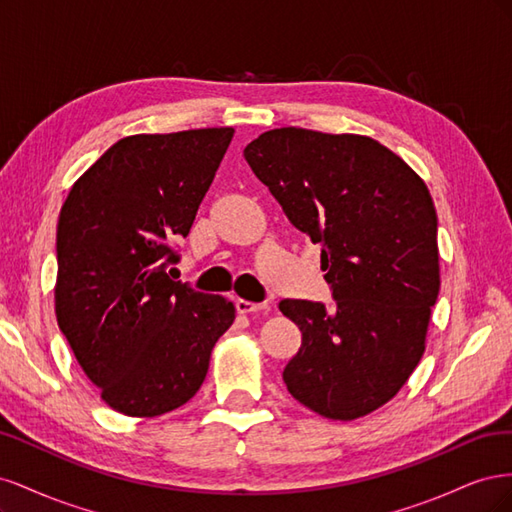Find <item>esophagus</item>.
Masks as SVG:
<instances>
[{
  "instance_id": "esophagus-1",
  "label": "esophagus",
  "mask_w": 512,
  "mask_h": 512,
  "mask_svg": "<svg viewBox=\"0 0 512 512\" xmlns=\"http://www.w3.org/2000/svg\"><path fill=\"white\" fill-rule=\"evenodd\" d=\"M235 307H237L239 314H256V312H262V309H267V305L252 303V301H245V299H237Z\"/></svg>"
}]
</instances>
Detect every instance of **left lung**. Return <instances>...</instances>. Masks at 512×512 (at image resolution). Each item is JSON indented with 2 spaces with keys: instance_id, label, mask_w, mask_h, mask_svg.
<instances>
[{
  "instance_id": "obj_1",
  "label": "left lung",
  "mask_w": 512,
  "mask_h": 512,
  "mask_svg": "<svg viewBox=\"0 0 512 512\" xmlns=\"http://www.w3.org/2000/svg\"><path fill=\"white\" fill-rule=\"evenodd\" d=\"M290 224L322 245L335 307L286 299L301 331L290 395L333 421L391 401L425 352L440 292L438 215L425 181L361 134L275 128L243 149Z\"/></svg>"
}]
</instances>
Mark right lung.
<instances>
[{"mask_svg": "<svg viewBox=\"0 0 512 512\" xmlns=\"http://www.w3.org/2000/svg\"><path fill=\"white\" fill-rule=\"evenodd\" d=\"M232 128L134 134L74 181L57 224L55 314L115 412L162 416L205 382L235 305L173 282L170 241L192 228Z\"/></svg>", "mask_w": 512, "mask_h": 512, "instance_id": "right-lung-1", "label": "right lung"}]
</instances>
